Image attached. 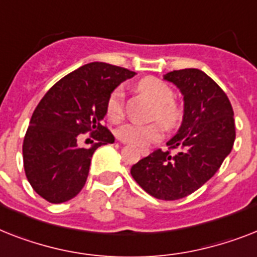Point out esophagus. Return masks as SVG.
<instances>
[{
    "label": "esophagus",
    "mask_w": 257,
    "mask_h": 257,
    "mask_svg": "<svg viewBox=\"0 0 257 257\" xmlns=\"http://www.w3.org/2000/svg\"><path fill=\"white\" fill-rule=\"evenodd\" d=\"M140 153H141V156H144V157H145V156H148V154H149V149H140Z\"/></svg>",
    "instance_id": "34e87169"
}]
</instances>
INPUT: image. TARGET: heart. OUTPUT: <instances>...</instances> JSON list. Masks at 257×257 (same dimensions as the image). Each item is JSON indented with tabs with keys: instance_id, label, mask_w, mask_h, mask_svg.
Here are the masks:
<instances>
[{
	"instance_id": "heart-1",
	"label": "heart",
	"mask_w": 257,
	"mask_h": 257,
	"mask_svg": "<svg viewBox=\"0 0 257 257\" xmlns=\"http://www.w3.org/2000/svg\"><path fill=\"white\" fill-rule=\"evenodd\" d=\"M137 91L148 96L154 104L152 118L157 120L168 131L176 129L183 118V110L177 101L173 100V89L165 81L153 76L143 78L137 83ZM125 96L121 88L113 89L108 96L107 116L110 121H120L124 116ZM117 137L126 144L136 147H147L161 139L162 132L158 124H136L128 122L117 129Z\"/></svg>"
}]
</instances>
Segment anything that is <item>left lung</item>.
Wrapping results in <instances>:
<instances>
[{
	"label": "left lung",
	"mask_w": 257,
	"mask_h": 257,
	"mask_svg": "<svg viewBox=\"0 0 257 257\" xmlns=\"http://www.w3.org/2000/svg\"><path fill=\"white\" fill-rule=\"evenodd\" d=\"M164 79L182 92V124L166 144L169 150H154L133 165L131 174L152 197L176 201L194 193L218 172L232 150L235 120L224 91L203 71H172Z\"/></svg>",
	"instance_id": "obj_1"
}]
</instances>
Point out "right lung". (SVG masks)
<instances>
[{"mask_svg": "<svg viewBox=\"0 0 257 257\" xmlns=\"http://www.w3.org/2000/svg\"><path fill=\"white\" fill-rule=\"evenodd\" d=\"M133 71L103 62H92L72 71L46 92L31 116L22 145L27 181L50 203L76 197L88 177L91 158L113 135L104 125L108 96ZM98 143L77 147L81 134ZM93 143V141H92Z\"/></svg>", "mask_w": 257, "mask_h": 257, "instance_id": "right-lung-1", "label": "right lung"}]
</instances>
